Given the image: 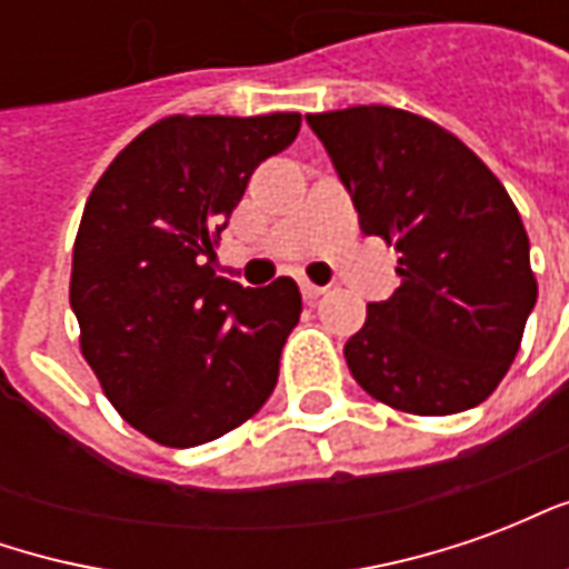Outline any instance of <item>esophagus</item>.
Instances as JSON below:
<instances>
[{
    "mask_svg": "<svg viewBox=\"0 0 569 569\" xmlns=\"http://www.w3.org/2000/svg\"><path fill=\"white\" fill-rule=\"evenodd\" d=\"M326 289L317 283H310V280H301V296H305V301H317V298L322 296Z\"/></svg>",
    "mask_w": 569,
    "mask_h": 569,
    "instance_id": "esophagus-1",
    "label": "esophagus"
}]
</instances>
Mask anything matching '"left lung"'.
<instances>
[{
    "instance_id": "obj_1",
    "label": "left lung",
    "mask_w": 569,
    "mask_h": 569,
    "mask_svg": "<svg viewBox=\"0 0 569 569\" xmlns=\"http://www.w3.org/2000/svg\"><path fill=\"white\" fill-rule=\"evenodd\" d=\"M359 212L399 249L402 286L345 345L350 375L408 415L485 402L537 305L530 240L500 179L453 133L390 106L308 116Z\"/></svg>"
}]
</instances>
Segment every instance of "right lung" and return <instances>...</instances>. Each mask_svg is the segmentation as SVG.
Returning a JSON list of instances; mask_svg holds the SVG:
<instances>
[{"mask_svg": "<svg viewBox=\"0 0 569 569\" xmlns=\"http://www.w3.org/2000/svg\"><path fill=\"white\" fill-rule=\"evenodd\" d=\"M298 112L173 116L142 130L84 203L69 305L81 353L142 436L194 448L240 427L277 387L301 317L292 277H216V240L252 170L292 146Z\"/></svg>", "mask_w": 569, "mask_h": 569, "instance_id": "right-lung-1", "label": "right lung"}]
</instances>
